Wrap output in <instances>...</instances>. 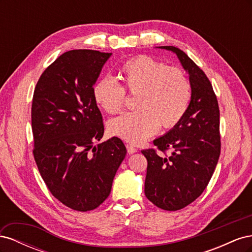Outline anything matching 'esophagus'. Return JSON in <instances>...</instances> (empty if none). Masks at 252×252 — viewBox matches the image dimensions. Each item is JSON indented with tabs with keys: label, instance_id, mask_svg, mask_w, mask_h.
I'll list each match as a JSON object with an SVG mask.
<instances>
[{
	"label": "esophagus",
	"instance_id": "1",
	"mask_svg": "<svg viewBox=\"0 0 252 252\" xmlns=\"http://www.w3.org/2000/svg\"><path fill=\"white\" fill-rule=\"evenodd\" d=\"M126 148H127V152L129 155H132V154H134V152L138 151V149H136L134 146H132V145H129V144L126 145Z\"/></svg>",
	"mask_w": 252,
	"mask_h": 252
}]
</instances>
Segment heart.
<instances>
[{
    "instance_id": "heart-1",
    "label": "heart",
    "mask_w": 252,
    "mask_h": 252,
    "mask_svg": "<svg viewBox=\"0 0 252 252\" xmlns=\"http://www.w3.org/2000/svg\"><path fill=\"white\" fill-rule=\"evenodd\" d=\"M119 78L98 80L93 87L94 102L109 114L123 108L126 94H136L132 112L112 119L109 132L131 144H141L154 135L159 126L171 128L184 117L191 98V86L184 71L168 67L147 56L127 61Z\"/></svg>"
}]
</instances>
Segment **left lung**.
<instances>
[{"instance_id": "left-lung-1", "label": "left lung", "mask_w": 252, "mask_h": 252, "mask_svg": "<svg viewBox=\"0 0 252 252\" xmlns=\"http://www.w3.org/2000/svg\"><path fill=\"white\" fill-rule=\"evenodd\" d=\"M159 48L179 58L189 74L191 100L179 123L154 141L161 154L152 148L142 150L148 163L145 195L158 208L175 211L196 200L215 172L220 152V109L211 83L201 68L177 47Z\"/></svg>"}]
</instances>
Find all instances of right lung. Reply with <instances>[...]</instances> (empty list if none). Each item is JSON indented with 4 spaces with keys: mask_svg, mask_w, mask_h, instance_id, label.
<instances>
[{
    "mask_svg": "<svg viewBox=\"0 0 252 252\" xmlns=\"http://www.w3.org/2000/svg\"><path fill=\"white\" fill-rule=\"evenodd\" d=\"M111 53L89 49L60 56L42 73L33 93V157L52 195L67 207L89 211L107 199L126 156L117 136L97 144L103 118L93 87Z\"/></svg>",
    "mask_w": 252,
    "mask_h": 252,
    "instance_id": "add662e5",
    "label": "right lung"
}]
</instances>
